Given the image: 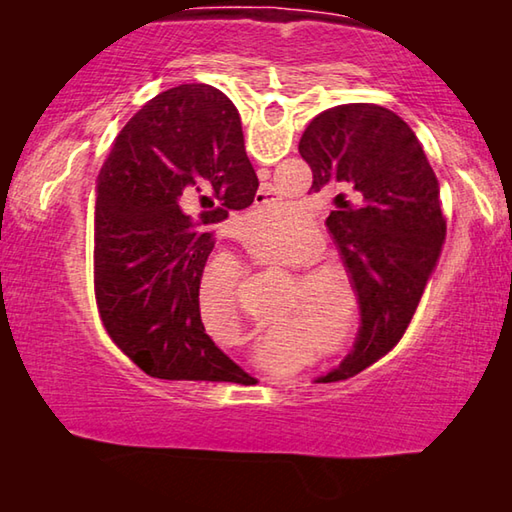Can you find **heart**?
Instances as JSON below:
<instances>
[{"instance_id": "obj_1", "label": "heart", "mask_w": 512, "mask_h": 512, "mask_svg": "<svg viewBox=\"0 0 512 512\" xmlns=\"http://www.w3.org/2000/svg\"><path fill=\"white\" fill-rule=\"evenodd\" d=\"M246 246L259 262L268 266L282 268V271H302V268L314 262V248H280L275 246L271 239L264 235H248ZM239 266L232 262L230 257H219L214 264L207 268L203 280H201V300L205 305H210L212 311H216L223 320H228L230 325H235L239 320V305L235 298V284H237ZM300 289L309 300H305V314L307 320H318L320 314H325V307L318 305L320 298H325L332 287H336V268L332 266H311L305 273L298 277ZM300 302V300H298ZM296 307V305H293ZM289 309V314L293 311Z\"/></svg>"}]
</instances>
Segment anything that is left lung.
Wrapping results in <instances>:
<instances>
[{
	"label": "left lung",
	"instance_id": "obj_1",
	"mask_svg": "<svg viewBox=\"0 0 512 512\" xmlns=\"http://www.w3.org/2000/svg\"><path fill=\"white\" fill-rule=\"evenodd\" d=\"M298 151L314 183L336 185L327 228L339 244L361 307L354 352L318 381H339L391 352L418 309L445 244L440 187L418 137L375 103H345L311 119Z\"/></svg>",
	"mask_w": 512,
	"mask_h": 512
}]
</instances>
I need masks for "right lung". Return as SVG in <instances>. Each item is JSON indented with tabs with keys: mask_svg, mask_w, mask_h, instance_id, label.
I'll use <instances>...</instances> for the list:
<instances>
[{
	"mask_svg": "<svg viewBox=\"0 0 512 512\" xmlns=\"http://www.w3.org/2000/svg\"><path fill=\"white\" fill-rule=\"evenodd\" d=\"M257 187L239 112L212 85L160 92L117 135L97 178L94 296L112 343L146 375L248 377L205 334L198 289L212 225Z\"/></svg>",
	"mask_w": 512,
	"mask_h": 512,
	"instance_id": "right-lung-1",
	"label": "right lung"
}]
</instances>
